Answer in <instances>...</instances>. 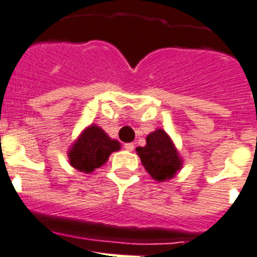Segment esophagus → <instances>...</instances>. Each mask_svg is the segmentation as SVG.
<instances>
[{"instance_id":"esophagus-1","label":"esophagus","mask_w":257,"mask_h":257,"mask_svg":"<svg viewBox=\"0 0 257 257\" xmlns=\"http://www.w3.org/2000/svg\"><path fill=\"white\" fill-rule=\"evenodd\" d=\"M124 149H126L127 151H133L135 149L134 143H126V145H124Z\"/></svg>"}]
</instances>
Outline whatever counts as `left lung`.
Segmentation results:
<instances>
[{
    "mask_svg": "<svg viewBox=\"0 0 257 257\" xmlns=\"http://www.w3.org/2000/svg\"><path fill=\"white\" fill-rule=\"evenodd\" d=\"M143 168L157 182H166L177 176L184 165L176 145L164 128H157L146 137V145L137 147Z\"/></svg>",
    "mask_w": 257,
    "mask_h": 257,
    "instance_id": "1",
    "label": "left lung"
}]
</instances>
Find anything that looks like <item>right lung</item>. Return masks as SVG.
Masks as SVG:
<instances>
[{
    "label": "right lung",
    "instance_id": "obj_1",
    "mask_svg": "<svg viewBox=\"0 0 257 257\" xmlns=\"http://www.w3.org/2000/svg\"><path fill=\"white\" fill-rule=\"evenodd\" d=\"M120 150V143L110 138L97 124H89L81 131L68 150V162L81 173H92L106 164L111 153Z\"/></svg>",
    "mask_w": 257,
    "mask_h": 257
}]
</instances>
